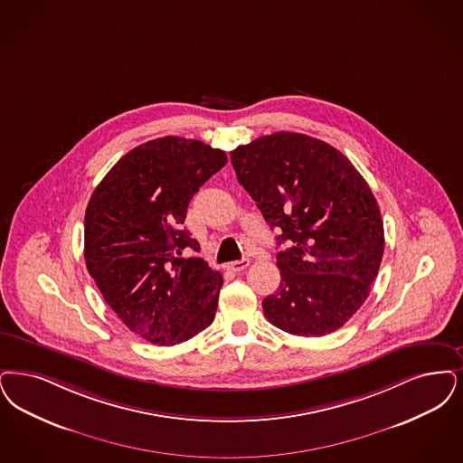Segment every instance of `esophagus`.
I'll return each mask as SVG.
<instances>
[{"instance_id": "1", "label": "esophagus", "mask_w": 463, "mask_h": 463, "mask_svg": "<svg viewBox=\"0 0 463 463\" xmlns=\"http://www.w3.org/2000/svg\"><path fill=\"white\" fill-rule=\"evenodd\" d=\"M248 265H250V260L248 259L236 260V261L227 263V270H231V272H241V270H244Z\"/></svg>"}]
</instances>
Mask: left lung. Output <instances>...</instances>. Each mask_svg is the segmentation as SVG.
I'll list each match as a JSON object with an SVG mask.
<instances>
[{
  "label": "left lung",
  "mask_w": 463,
  "mask_h": 463,
  "mask_svg": "<svg viewBox=\"0 0 463 463\" xmlns=\"http://www.w3.org/2000/svg\"><path fill=\"white\" fill-rule=\"evenodd\" d=\"M240 184L278 229L280 284L261 301L286 333L341 329L364 305L384 253L381 210L367 181L331 145L298 132L261 136L231 151Z\"/></svg>",
  "instance_id": "left-lung-1"
}]
</instances>
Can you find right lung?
I'll return each mask as SVG.
<instances>
[{"label":"right lung","instance_id":"right-lung-1","mask_svg":"<svg viewBox=\"0 0 463 463\" xmlns=\"http://www.w3.org/2000/svg\"><path fill=\"white\" fill-rule=\"evenodd\" d=\"M222 149L165 136L130 149L94 189L84 217V259L98 289L130 331L172 346L202 333L222 276L183 229L194 193L223 165Z\"/></svg>","mask_w":463,"mask_h":463}]
</instances>
